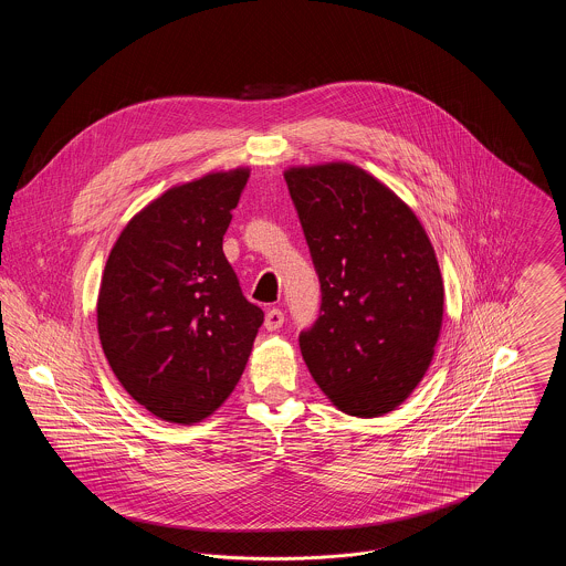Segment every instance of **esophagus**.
<instances>
[{"label":"esophagus","instance_id":"34e87169","mask_svg":"<svg viewBox=\"0 0 566 566\" xmlns=\"http://www.w3.org/2000/svg\"><path fill=\"white\" fill-rule=\"evenodd\" d=\"M282 324H284V314H282V310L273 307V310H270V312L265 314V328H268V331H277Z\"/></svg>","mask_w":566,"mask_h":566}]
</instances>
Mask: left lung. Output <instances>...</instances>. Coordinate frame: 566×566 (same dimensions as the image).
<instances>
[{
    "label": "left lung",
    "mask_w": 566,
    "mask_h": 566,
    "mask_svg": "<svg viewBox=\"0 0 566 566\" xmlns=\"http://www.w3.org/2000/svg\"><path fill=\"white\" fill-rule=\"evenodd\" d=\"M318 271L323 305L298 335L331 403L377 418L397 409L431 365L443 323V277L413 210L346 161L284 171Z\"/></svg>",
    "instance_id": "obj_1"
}]
</instances>
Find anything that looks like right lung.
I'll return each mask as SVG.
<instances>
[{
  "instance_id": "obj_1",
  "label": "right lung",
  "mask_w": 566,
  "mask_h": 566,
  "mask_svg": "<svg viewBox=\"0 0 566 566\" xmlns=\"http://www.w3.org/2000/svg\"><path fill=\"white\" fill-rule=\"evenodd\" d=\"M248 178L235 167L165 190L109 250L102 348L123 388L171 424L201 422L227 401L265 318L222 252Z\"/></svg>"
}]
</instances>
